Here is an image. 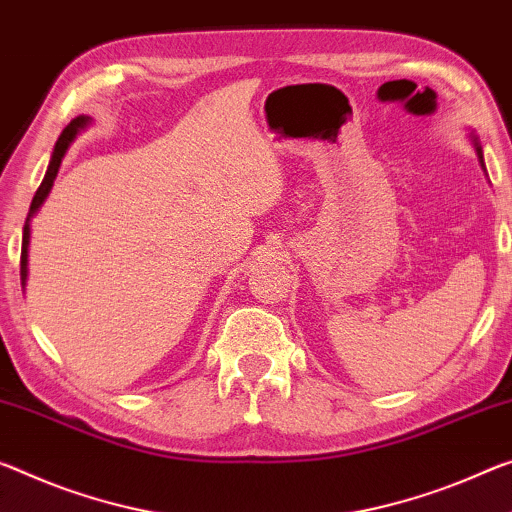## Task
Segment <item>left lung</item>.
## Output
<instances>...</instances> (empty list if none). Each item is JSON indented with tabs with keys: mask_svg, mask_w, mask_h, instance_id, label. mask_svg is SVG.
<instances>
[{
	"mask_svg": "<svg viewBox=\"0 0 512 512\" xmlns=\"http://www.w3.org/2000/svg\"><path fill=\"white\" fill-rule=\"evenodd\" d=\"M472 143H474V150H476V154H478V161H481V166H483V170H485V164H483V150H481V143H478V139L476 136L472 134Z\"/></svg>",
	"mask_w": 512,
	"mask_h": 512,
	"instance_id": "left-lung-1",
	"label": "left lung"
}]
</instances>
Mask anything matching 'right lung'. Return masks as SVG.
<instances>
[{
    "label": "right lung",
    "instance_id": "obj_1",
    "mask_svg": "<svg viewBox=\"0 0 512 512\" xmlns=\"http://www.w3.org/2000/svg\"><path fill=\"white\" fill-rule=\"evenodd\" d=\"M88 123H91V118L88 116H77L72 123L63 129L59 141L54 145V152H52V159H50V166H47V173L43 177V182H40L38 191L34 200H31V207H29V214H27V221H24V230H22V255H20V280H22V287L27 285V264H29V239H31V218L36 216V212L40 207H43V202L50 196L54 180H56V173H59L61 168V161L66 157V152L70 148V143L75 141V136L79 129H84Z\"/></svg>",
    "mask_w": 512,
    "mask_h": 512
}]
</instances>
